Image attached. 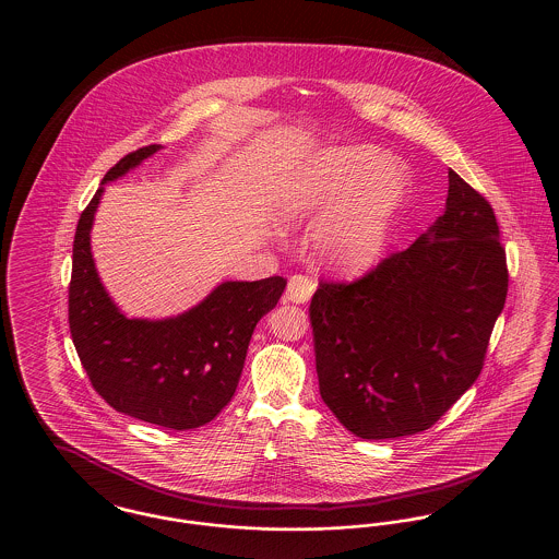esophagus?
<instances>
[{
  "mask_svg": "<svg viewBox=\"0 0 559 559\" xmlns=\"http://www.w3.org/2000/svg\"><path fill=\"white\" fill-rule=\"evenodd\" d=\"M314 292H317L314 281L310 276H304V274H293L289 283H287V299L293 304L310 301Z\"/></svg>",
  "mask_w": 559,
  "mask_h": 559,
  "instance_id": "obj_1",
  "label": "esophagus"
}]
</instances>
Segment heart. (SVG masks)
Instances as JSON below:
<instances>
[{
  "instance_id": "b5f03b06",
  "label": "heart",
  "mask_w": 559,
  "mask_h": 559,
  "mask_svg": "<svg viewBox=\"0 0 559 559\" xmlns=\"http://www.w3.org/2000/svg\"><path fill=\"white\" fill-rule=\"evenodd\" d=\"M406 197V176L372 146H335L283 178L274 217L281 226L317 219L310 249L322 266L356 274L374 266Z\"/></svg>"
}]
</instances>
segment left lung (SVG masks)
<instances>
[{
    "label": "left lung",
    "instance_id": "left-lung-1",
    "mask_svg": "<svg viewBox=\"0 0 559 559\" xmlns=\"http://www.w3.org/2000/svg\"><path fill=\"white\" fill-rule=\"evenodd\" d=\"M490 203L449 171L447 210L408 249L310 304L320 396L365 440L433 426L478 379L507 297Z\"/></svg>",
    "mask_w": 559,
    "mask_h": 559
}]
</instances>
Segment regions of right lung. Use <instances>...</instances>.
Instances as JSON below:
<instances>
[{
    "instance_id": "1",
    "label": "right lung",
    "mask_w": 559,
    "mask_h": 559,
    "mask_svg": "<svg viewBox=\"0 0 559 559\" xmlns=\"http://www.w3.org/2000/svg\"><path fill=\"white\" fill-rule=\"evenodd\" d=\"M160 148H138L110 167L81 213L69 326L94 390L115 411L153 426L194 429L210 424L235 396L253 329L278 304L287 281H226L201 304L169 319H128L117 308L92 258L94 215L105 185Z\"/></svg>"
}]
</instances>
